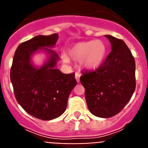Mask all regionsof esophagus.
<instances>
[{"label":"esophagus","mask_w":148,"mask_h":148,"mask_svg":"<svg viewBox=\"0 0 148 148\" xmlns=\"http://www.w3.org/2000/svg\"><path fill=\"white\" fill-rule=\"evenodd\" d=\"M79 77H80V74H79V73H76L75 74V78L76 79H77V81L79 83Z\"/></svg>","instance_id":"obj_1"}]
</instances>
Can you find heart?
Segmentation results:
<instances>
[{
  "instance_id": "1",
  "label": "heart",
  "mask_w": 148,
  "mask_h": 148,
  "mask_svg": "<svg viewBox=\"0 0 148 148\" xmlns=\"http://www.w3.org/2000/svg\"><path fill=\"white\" fill-rule=\"evenodd\" d=\"M69 56L73 60H81V63L88 69H97L104 60L106 54V45L101 40L88 41L77 43L69 48ZM65 62L69 57L63 56Z\"/></svg>"
}]
</instances>
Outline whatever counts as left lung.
I'll return each instance as SVG.
<instances>
[{"label": "left lung", "instance_id": "1", "mask_svg": "<svg viewBox=\"0 0 148 148\" xmlns=\"http://www.w3.org/2000/svg\"><path fill=\"white\" fill-rule=\"evenodd\" d=\"M105 36L111 43L112 51L95 70L82 71L80 83L89 111L95 116L110 118L120 112L133 96L136 62L124 41Z\"/></svg>", "mask_w": 148, "mask_h": 148}]
</instances>
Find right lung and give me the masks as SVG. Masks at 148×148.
Masks as SVG:
<instances>
[{
  "instance_id": "add662e5",
  "label": "right lung",
  "mask_w": 148,
  "mask_h": 148,
  "mask_svg": "<svg viewBox=\"0 0 148 148\" xmlns=\"http://www.w3.org/2000/svg\"><path fill=\"white\" fill-rule=\"evenodd\" d=\"M57 33L37 36L22 42L14 54L10 79L18 103L32 116L44 121L52 120L65 111L71 90L77 85L75 74H63L55 69L59 56L51 49L47 63L40 69L30 64V56L40 48L53 47Z\"/></svg>"
}]
</instances>
